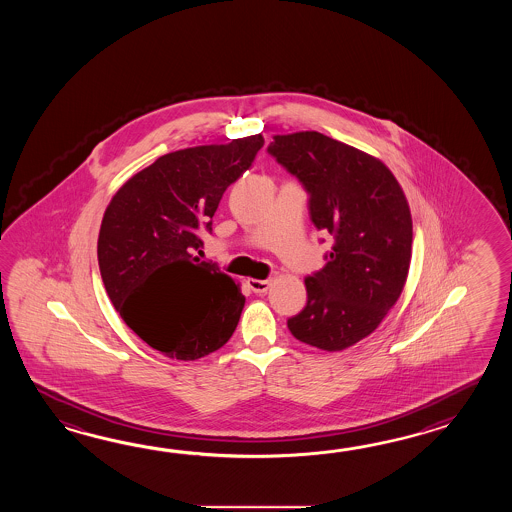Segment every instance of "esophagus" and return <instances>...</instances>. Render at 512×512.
<instances>
[{
	"label": "esophagus",
	"instance_id": "esophagus-1",
	"mask_svg": "<svg viewBox=\"0 0 512 512\" xmlns=\"http://www.w3.org/2000/svg\"><path fill=\"white\" fill-rule=\"evenodd\" d=\"M247 283H249V287H251L252 291L256 294L267 293V289L271 287L269 280H254V278H249Z\"/></svg>",
	"mask_w": 512,
	"mask_h": 512
}]
</instances>
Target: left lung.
Masks as SVG:
<instances>
[{
  "label": "left lung",
  "mask_w": 512,
  "mask_h": 512,
  "mask_svg": "<svg viewBox=\"0 0 512 512\" xmlns=\"http://www.w3.org/2000/svg\"><path fill=\"white\" fill-rule=\"evenodd\" d=\"M267 152L304 186L313 225L335 240L326 267L305 278L307 304L287 327L309 346L349 348L403 291L412 258L406 197L379 159L318 131L276 135Z\"/></svg>",
  "instance_id": "left-lung-1"
}]
</instances>
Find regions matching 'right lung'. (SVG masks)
Wrapping results in <instances>:
<instances>
[{
  "mask_svg": "<svg viewBox=\"0 0 512 512\" xmlns=\"http://www.w3.org/2000/svg\"><path fill=\"white\" fill-rule=\"evenodd\" d=\"M261 146V135H249L166 153L106 208L97 252L109 300L137 337L170 359L205 357L225 346L240 322L245 296L196 252L225 190L251 168Z\"/></svg>",
  "mask_w": 512,
  "mask_h": 512,
  "instance_id": "right-lung-1",
  "label": "right lung"
}]
</instances>
